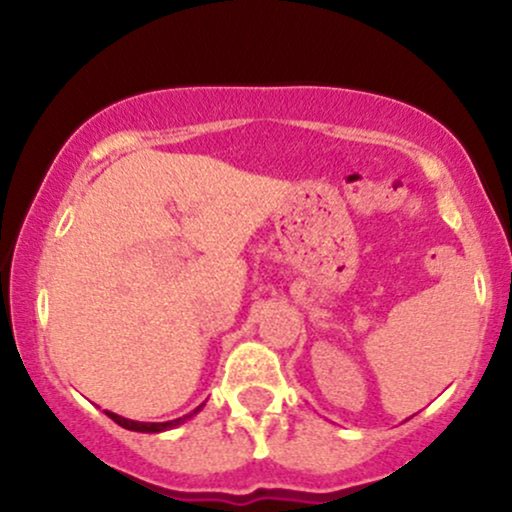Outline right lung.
Returning a JSON list of instances; mask_svg holds the SVG:
<instances>
[{"mask_svg":"<svg viewBox=\"0 0 512 512\" xmlns=\"http://www.w3.org/2000/svg\"><path fill=\"white\" fill-rule=\"evenodd\" d=\"M202 407H204V404H199V407H197L195 411H192V414H185V416H180V419H173V421H163V424H149V421H132V419H125V416H120V414H113V411H105V414H108L110 419H113L117 426L127 428V431H137V433H163V431H170V428L185 424V421L192 419V416H195L197 411H202Z\"/></svg>","mask_w":512,"mask_h":512,"instance_id":"right-lung-1","label":"right lung"}]
</instances>
